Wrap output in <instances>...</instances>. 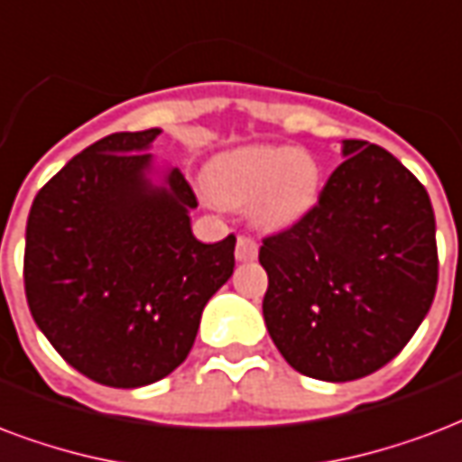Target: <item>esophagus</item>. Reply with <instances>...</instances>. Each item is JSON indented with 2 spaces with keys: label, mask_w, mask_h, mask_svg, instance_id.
<instances>
[{
  "label": "esophagus",
  "mask_w": 462,
  "mask_h": 462,
  "mask_svg": "<svg viewBox=\"0 0 462 462\" xmlns=\"http://www.w3.org/2000/svg\"><path fill=\"white\" fill-rule=\"evenodd\" d=\"M255 258H258V244L253 241L251 236H238V241H236V260L251 263Z\"/></svg>",
  "instance_id": "1"
}]
</instances>
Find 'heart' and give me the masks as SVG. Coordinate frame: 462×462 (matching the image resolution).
Masks as SVG:
<instances>
[{
	"mask_svg": "<svg viewBox=\"0 0 462 462\" xmlns=\"http://www.w3.org/2000/svg\"><path fill=\"white\" fill-rule=\"evenodd\" d=\"M321 165L290 145H244L209 162V199L251 209L265 231H282L307 217L321 192Z\"/></svg>",
	"mask_w": 462,
	"mask_h": 462,
	"instance_id": "obj_1",
	"label": "heart"
}]
</instances>
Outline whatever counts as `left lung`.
Here are the masks:
<instances>
[{
	"label": "left lung",
	"instance_id": "left-lung-1",
	"mask_svg": "<svg viewBox=\"0 0 462 462\" xmlns=\"http://www.w3.org/2000/svg\"><path fill=\"white\" fill-rule=\"evenodd\" d=\"M317 207L263 238V317L307 377L348 383L387 365L431 310L436 218L424 185L392 152L343 141Z\"/></svg>",
	"mask_w": 462,
	"mask_h": 462
}]
</instances>
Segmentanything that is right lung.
I'll use <instances>...</instances> for the list:
<instances>
[{
	"mask_svg": "<svg viewBox=\"0 0 462 462\" xmlns=\"http://www.w3.org/2000/svg\"><path fill=\"white\" fill-rule=\"evenodd\" d=\"M158 136L121 131L85 148L41 187L26 224L31 317L78 373L121 390L187 358L236 263V236L194 238L197 197L178 168L152 182Z\"/></svg>",
	"mask_w": 462,
	"mask_h": 462,
	"instance_id": "add662e5",
	"label": "right lung"
}]
</instances>
